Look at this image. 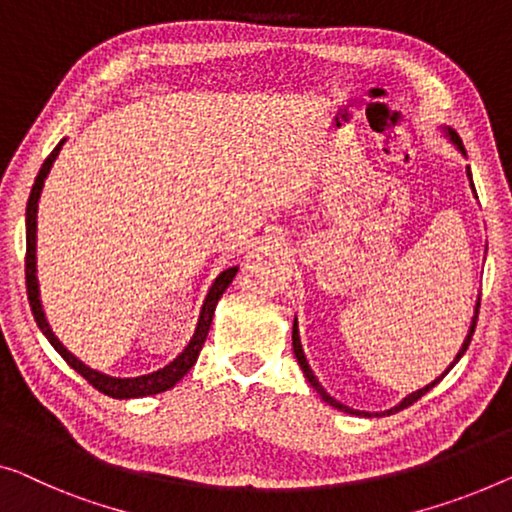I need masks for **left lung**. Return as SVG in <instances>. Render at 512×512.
I'll use <instances>...</instances> for the list:
<instances>
[{
    "instance_id": "left-lung-1",
    "label": "left lung",
    "mask_w": 512,
    "mask_h": 512,
    "mask_svg": "<svg viewBox=\"0 0 512 512\" xmlns=\"http://www.w3.org/2000/svg\"><path fill=\"white\" fill-rule=\"evenodd\" d=\"M451 133V140L457 144V149L462 151L464 154V147H462V140L460 137H457L453 131H448ZM467 177L471 179V170L467 167ZM471 188H474V181H471ZM478 308H480V299H478V303H476V315H474V322H471V329H469V335H467V340L462 342V349L460 352H457V356H455V361H453V365L460 361V358L464 356V352H467V347H469V342H471V335H474V331H476V322H478ZM292 347H294V356H296V361H299V365H301V370H303V375H305V379L310 381V386L315 388V391L319 393V398H322L326 404H331V407H335V409H340V411H345V414H354V416H368V418H372V416H391V414H398V411H402V409H407V407H411V404H414L416 400H421L423 395L430 391V388H434L439 384L441 379H444L448 372H451V368H448L444 375H441L439 379H434L432 384H427L425 388H421V391H416V393H411V395H407V398H404L398 407H393V409H388V411H377V414H370V411H358V409H352V407H347V404H342V402H338L335 398H331L329 393L324 391V386L319 384V379L315 377V372L310 370V365H308V361H305V354H303V349H301V338H299V326H296V319H294V329H292Z\"/></svg>"
}]
</instances>
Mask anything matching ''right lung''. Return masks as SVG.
Segmentation results:
<instances>
[{"label":"right lung","instance_id":"add662e5","mask_svg":"<svg viewBox=\"0 0 512 512\" xmlns=\"http://www.w3.org/2000/svg\"><path fill=\"white\" fill-rule=\"evenodd\" d=\"M61 140L55 149H52V154L45 158V163L41 170H38V177L32 186V193H29V202H27V257H25V280H27V296H29V305H32V312H34V319L38 324V329L43 331L45 338L50 340V345L57 349L59 356L64 358V361L71 365V368L78 372V375L85 377L91 386L96 388V391H101L103 395H110V398H117V400H128V398H144V395H156V393H163L167 388H172L177 384L179 379H183V375L193 368L197 356L202 352V345L204 340H207L209 329H211V319H213V312H216V305L220 301V296L227 287L232 285V280L236 276V271H239V266H232V269H227L220 273L213 282L207 299H204L202 305V312H200V322H197V329L193 333V338H190L188 347L183 349V352L174 358L170 365H165L163 370L158 372H151V375H142V377H131V379H121V377H110V375H103V372L98 370H91L89 365H85L82 361H78L68 349L61 345L57 340V335L52 333L48 319L43 315V308H41V299H38V280H36V211H38V200H41V190H43V181L45 177L50 174V167L55 163V158L59 156L61 151Z\"/></svg>","mask_w":512,"mask_h":512}]
</instances>
